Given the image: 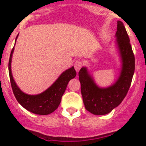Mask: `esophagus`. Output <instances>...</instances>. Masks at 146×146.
<instances>
[{
	"mask_svg": "<svg viewBox=\"0 0 146 146\" xmlns=\"http://www.w3.org/2000/svg\"><path fill=\"white\" fill-rule=\"evenodd\" d=\"M82 66H83V63H82V62L80 60H77L74 64V69L76 70V72H78L79 70L81 69Z\"/></svg>",
	"mask_w": 146,
	"mask_h": 146,
	"instance_id": "34e87169",
	"label": "esophagus"
}]
</instances>
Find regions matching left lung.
<instances>
[{
	"mask_svg": "<svg viewBox=\"0 0 146 146\" xmlns=\"http://www.w3.org/2000/svg\"><path fill=\"white\" fill-rule=\"evenodd\" d=\"M116 44L122 59V70L118 80L107 88H99L85 67L78 73L81 91L85 109L94 115L109 113L123 100L131 85L135 72V57L126 28L117 22Z\"/></svg>",
	"mask_w": 146,
	"mask_h": 146,
	"instance_id": "left-lung-1",
	"label": "left lung"
}]
</instances>
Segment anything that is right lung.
Here are the masks:
<instances>
[{
    "label": "right lung",
    "mask_w": 146,
    "mask_h": 146,
    "mask_svg": "<svg viewBox=\"0 0 146 146\" xmlns=\"http://www.w3.org/2000/svg\"><path fill=\"white\" fill-rule=\"evenodd\" d=\"M13 49L14 48H12L10 55L8 69L12 90L18 103L27 110L39 115H48L54 112L60 104L62 97L65 93L68 83L71 79L76 76V71L74 70V67L63 72L52 85L46 91L36 95H29L23 93L18 88L12 76L11 65Z\"/></svg>",
    "instance_id": "add662e5"
}]
</instances>
